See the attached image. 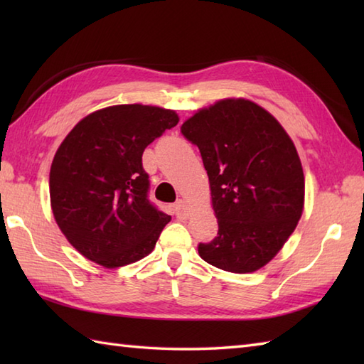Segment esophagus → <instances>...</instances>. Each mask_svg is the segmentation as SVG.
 Masks as SVG:
<instances>
[{"instance_id": "34e87169", "label": "esophagus", "mask_w": 364, "mask_h": 364, "mask_svg": "<svg viewBox=\"0 0 364 364\" xmlns=\"http://www.w3.org/2000/svg\"><path fill=\"white\" fill-rule=\"evenodd\" d=\"M173 211H175V215L178 219L184 220V219H188V215H189V206L186 202H184V200H178V202L173 205Z\"/></svg>"}]
</instances>
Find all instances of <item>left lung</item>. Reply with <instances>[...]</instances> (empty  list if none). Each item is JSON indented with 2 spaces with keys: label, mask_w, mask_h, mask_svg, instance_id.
<instances>
[{
  "label": "left lung",
  "mask_w": 364,
  "mask_h": 364,
  "mask_svg": "<svg viewBox=\"0 0 364 364\" xmlns=\"http://www.w3.org/2000/svg\"><path fill=\"white\" fill-rule=\"evenodd\" d=\"M210 178L219 231L198 255L228 272H255L280 252L304 211L296 146L274 115L249 100H220L183 123Z\"/></svg>",
  "instance_id": "left-lung-1"
}]
</instances>
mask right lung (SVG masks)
Wrapping results in <instances>:
<instances>
[{"label": "right lung", "mask_w": 364, "mask_h": 364, "mask_svg": "<svg viewBox=\"0 0 364 364\" xmlns=\"http://www.w3.org/2000/svg\"><path fill=\"white\" fill-rule=\"evenodd\" d=\"M178 120L162 107L119 105L67 134L51 164L50 197L60 231L82 257L115 269L154 249L170 215L149 200L142 153Z\"/></svg>", "instance_id": "1"}]
</instances>
